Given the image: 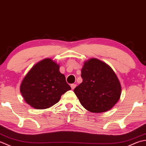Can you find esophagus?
I'll return each instance as SVG.
<instances>
[{
	"mask_svg": "<svg viewBox=\"0 0 146 146\" xmlns=\"http://www.w3.org/2000/svg\"><path fill=\"white\" fill-rule=\"evenodd\" d=\"M76 84H72L70 85V87H71V88H72V90H74V89L76 88Z\"/></svg>",
	"mask_w": 146,
	"mask_h": 146,
	"instance_id": "1",
	"label": "esophagus"
}]
</instances>
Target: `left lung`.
I'll list each match as a JSON object with an SVG mask.
<instances>
[{
  "instance_id": "left-lung-1",
  "label": "left lung",
  "mask_w": 146,
  "mask_h": 146,
  "mask_svg": "<svg viewBox=\"0 0 146 146\" xmlns=\"http://www.w3.org/2000/svg\"><path fill=\"white\" fill-rule=\"evenodd\" d=\"M81 77L82 82L74 92L87 110L105 112L120 99V83L114 71L103 62L91 58L84 62Z\"/></svg>"
}]
</instances>
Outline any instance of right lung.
<instances>
[{
	"label": "right lung",
	"instance_id": "obj_1",
	"mask_svg": "<svg viewBox=\"0 0 146 146\" xmlns=\"http://www.w3.org/2000/svg\"><path fill=\"white\" fill-rule=\"evenodd\" d=\"M59 65L50 58L38 62L23 79L20 91L25 102L35 109H45L58 102L70 90Z\"/></svg>",
	"mask_w": 146,
	"mask_h": 146
}]
</instances>
